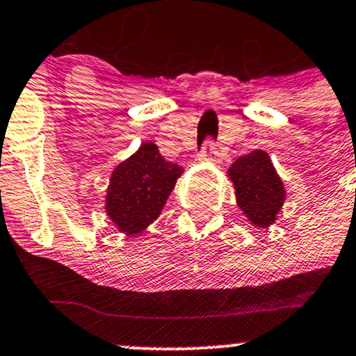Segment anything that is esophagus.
Wrapping results in <instances>:
<instances>
[{"label":"esophagus","instance_id":"obj_1","mask_svg":"<svg viewBox=\"0 0 356 356\" xmlns=\"http://www.w3.org/2000/svg\"><path fill=\"white\" fill-rule=\"evenodd\" d=\"M200 156L203 160H210V161H220L221 160V153L220 149L216 148V145L213 143L211 140H207L202 146V152H200Z\"/></svg>","mask_w":356,"mask_h":356}]
</instances>
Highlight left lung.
Listing matches in <instances>:
<instances>
[{"label": "left lung", "mask_w": 356, "mask_h": 356, "mask_svg": "<svg viewBox=\"0 0 356 356\" xmlns=\"http://www.w3.org/2000/svg\"><path fill=\"white\" fill-rule=\"evenodd\" d=\"M228 173L245 215L257 227L266 228L273 223L285 200V188L268 154L261 149L243 154L229 166Z\"/></svg>", "instance_id": "left-lung-1"}]
</instances>
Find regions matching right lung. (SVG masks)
I'll return each instance as SVG.
<instances>
[{
  "instance_id": "1",
  "label": "right lung",
  "mask_w": 356,
  "mask_h": 356,
  "mask_svg": "<svg viewBox=\"0 0 356 356\" xmlns=\"http://www.w3.org/2000/svg\"><path fill=\"white\" fill-rule=\"evenodd\" d=\"M183 168L166 161L158 146L148 141L116 166L106 195V211L116 227L136 235L158 218Z\"/></svg>"
}]
</instances>
